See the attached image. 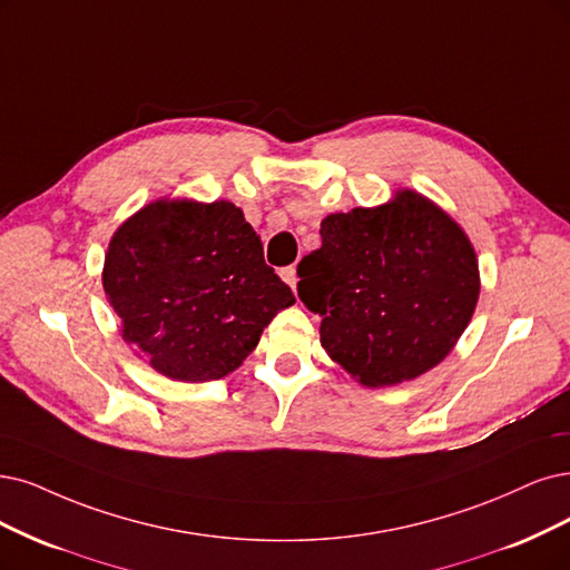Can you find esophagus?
I'll return each mask as SVG.
<instances>
[{
	"mask_svg": "<svg viewBox=\"0 0 570 570\" xmlns=\"http://www.w3.org/2000/svg\"><path fill=\"white\" fill-rule=\"evenodd\" d=\"M282 279L293 288V291H296V286H298V272H296V267H284L282 269Z\"/></svg>",
	"mask_w": 570,
	"mask_h": 570,
	"instance_id": "1",
	"label": "esophagus"
}]
</instances>
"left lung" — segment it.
Segmentation results:
<instances>
[{
    "label": "left lung",
    "instance_id": "obj_1",
    "mask_svg": "<svg viewBox=\"0 0 570 570\" xmlns=\"http://www.w3.org/2000/svg\"><path fill=\"white\" fill-rule=\"evenodd\" d=\"M298 265V296L320 341L356 383L387 387L441 364L479 301V261L444 208L409 187L381 206L322 220Z\"/></svg>",
    "mask_w": 570,
    "mask_h": 570
}]
</instances>
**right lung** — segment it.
Returning a JSON list of instances; mask_svg holds the SVG:
<instances>
[{
  "label": "right lung",
  "instance_id": "right-lung-1",
  "mask_svg": "<svg viewBox=\"0 0 570 570\" xmlns=\"http://www.w3.org/2000/svg\"><path fill=\"white\" fill-rule=\"evenodd\" d=\"M102 288L124 343L180 383L239 368L274 314L296 303L265 265L244 210L227 199L145 204L115 229Z\"/></svg>",
  "mask_w": 570,
  "mask_h": 570
}]
</instances>
